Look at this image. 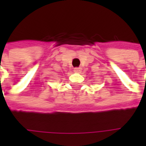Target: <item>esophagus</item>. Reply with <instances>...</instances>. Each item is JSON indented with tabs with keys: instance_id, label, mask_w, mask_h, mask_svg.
I'll use <instances>...</instances> for the list:
<instances>
[{
	"instance_id": "1",
	"label": "esophagus",
	"mask_w": 146,
	"mask_h": 146,
	"mask_svg": "<svg viewBox=\"0 0 146 146\" xmlns=\"http://www.w3.org/2000/svg\"><path fill=\"white\" fill-rule=\"evenodd\" d=\"M80 71H81V68L80 67H76V68H74V72L75 73H80Z\"/></svg>"
}]
</instances>
